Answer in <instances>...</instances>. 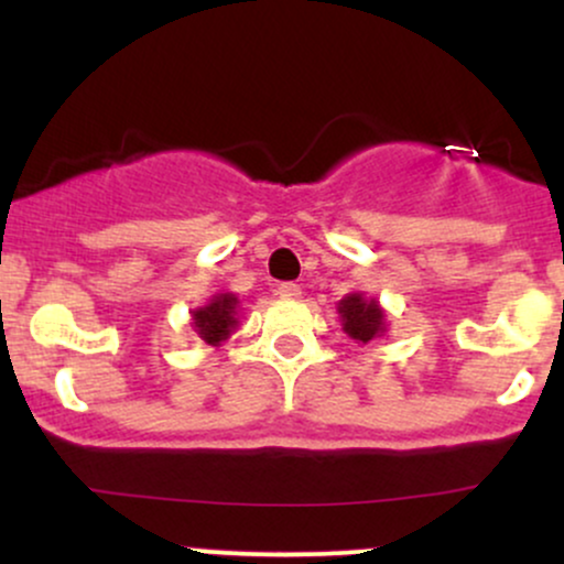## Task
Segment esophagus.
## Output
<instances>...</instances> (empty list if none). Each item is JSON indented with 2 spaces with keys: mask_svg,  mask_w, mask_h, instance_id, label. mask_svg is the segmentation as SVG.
<instances>
[{
  "mask_svg": "<svg viewBox=\"0 0 564 564\" xmlns=\"http://www.w3.org/2000/svg\"><path fill=\"white\" fill-rule=\"evenodd\" d=\"M278 294H281L283 300H296V296H302V289L296 286V283H281V286H278Z\"/></svg>",
  "mask_w": 564,
  "mask_h": 564,
  "instance_id": "1",
  "label": "esophagus"
}]
</instances>
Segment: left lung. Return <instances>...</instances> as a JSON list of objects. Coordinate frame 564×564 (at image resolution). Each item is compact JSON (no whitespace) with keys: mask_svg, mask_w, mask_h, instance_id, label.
I'll return each instance as SVG.
<instances>
[{"mask_svg":"<svg viewBox=\"0 0 564 564\" xmlns=\"http://www.w3.org/2000/svg\"><path fill=\"white\" fill-rule=\"evenodd\" d=\"M336 313H339L341 332L358 345L377 341L387 334L384 307L373 296H366L364 291H352L345 300L336 302Z\"/></svg>","mask_w":564,"mask_h":564,"instance_id":"left-lung-1","label":"left lung"}]
</instances>
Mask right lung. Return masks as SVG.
Segmentation results:
<instances>
[{"label":"right lung","mask_w":564,"mask_h":564,"mask_svg":"<svg viewBox=\"0 0 564 564\" xmlns=\"http://www.w3.org/2000/svg\"><path fill=\"white\" fill-rule=\"evenodd\" d=\"M238 296L232 291H219L209 302L200 304L191 313V326L206 345L219 347L230 339V334L238 328Z\"/></svg>","instance_id":"1"}]
</instances>
